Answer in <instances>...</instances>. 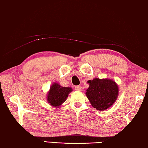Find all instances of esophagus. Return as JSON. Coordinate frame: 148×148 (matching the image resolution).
Instances as JSON below:
<instances>
[{"mask_svg":"<svg viewBox=\"0 0 148 148\" xmlns=\"http://www.w3.org/2000/svg\"><path fill=\"white\" fill-rule=\"evenodd\" d=\"M75 89L77 91H81V86H77L75 87Z\"/></svg>","mask_w":148,"mask_h":148,"instance_id":"obj_1","label":"esophagus"}]
</instances>
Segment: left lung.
Listing matches in <instances>:
<instances>
[{"instance_id":"1","label":"left lung","mask_w":148,"mask_h":148,"mask_svg":"<svg viewBox=\"0 0 148 148\" xmlns=\"http://www.w3.org/2000/svg\"><path fill=\"white\" fill-rule=\"evenodd\" d=\"M89 87L86 95L92 106L99 111L107 109L115 103L119 95V87L110 78H95L87 81Z\"/></svg>"}]
</instances>
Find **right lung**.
Returning a JSON list of instances; mask_svg holds the SVG:
<instances>
[{
  "label": "right lung",
  "mask_w": 148,
  "mask_h": 148,
  "mask_svg": "<svg viewBox=\"0 0 148 148\" xmlns=\"http://www.w3.org/2000/svg\"><path fill=\"white\" fill-rule=\"evenodd\" d=\"M73 91L70 87H62L59 83L54 82L47 92V100L50 105L59 107L66 100L69 94Z\"/></svg>",
  "instance_id": "obj_1"
}]
</instances>
